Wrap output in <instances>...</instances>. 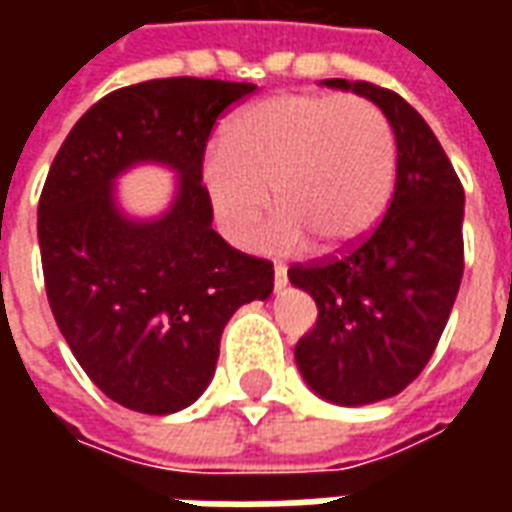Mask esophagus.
<instances>
[{"instance_id": "1", "label": "esophagus", "mask_w": 512, "mask_h": 512, "mask_svg": "<svg viewBox=\"0 0 512 512\" xmlns=\"http://www.w3.org/2000/svg\"><path fill=\"white\" fill-rule=\"evenodd\" d=\"M288 285V271H285V266H277L274 268V288L282 290Z\"/></svg>"}]
</instances>
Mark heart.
<instances>
[{"label": "heart", "instance_id": "heart-1", "mask_svg": "<svg viewBox=\"0 0 512 512\" xmlns=\"http://www.w3.org/2000/svg\"><path fill=\"white\" fill-rule=\"evenodd\" d=\"M395 134L384 112L356 95H277L224 126L202 164V183L224 233L252 246L274 208L268 246L318 252L359 244L395 189Z\"/></svg>", "mask_w": 512, "mask_h": 512}]
</instances>
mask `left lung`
Instances as JSON below:
<instances>
[{
    "label": "left lung",
    "mask_w": 512,
    "mask_h": 512,
    "mask_svg": "<svg viewBox=\"0 0 512 512\" xmlns=\"http://www.w3.org/2000/svg\"><path fill=\"white\" fill-rule=\"evenodd\" d=\"M384 112L395 131V194L373 233L332 260L293 266L288 279L318 304L296 343L312 392L367 406L403 392L428 365L463 277V186L417 109L370 82L326 79Z\"/></svg>",
    "instance_id": "obj_1"
}]
</instances>
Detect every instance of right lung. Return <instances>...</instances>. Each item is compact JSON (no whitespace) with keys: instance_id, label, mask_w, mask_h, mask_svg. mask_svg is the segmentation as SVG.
I'll list each match as a JSON object with an SVG mask.
<instances>
[{"instance_id":"right-lung-1","label":"right lung","mask_w":512,"mask_h":512,"mask_svg":"<svg viewBox=\"0 0 512 512\" xmlns=\"http://www.w3.org/2000/svg\"><path fill=\"white\" fill-rule=\"evenodd\" d=\"M255 93L219 79H153L90 106L65 136L38 202L43 279L54 321L106 397L175 414L211 384L219 340L241 304L266 301L274 266L211 227L202 156L216 117ZM139 163L176 172L164 214L134 220L116 178Z\"/></svg>"}]
</instances>
